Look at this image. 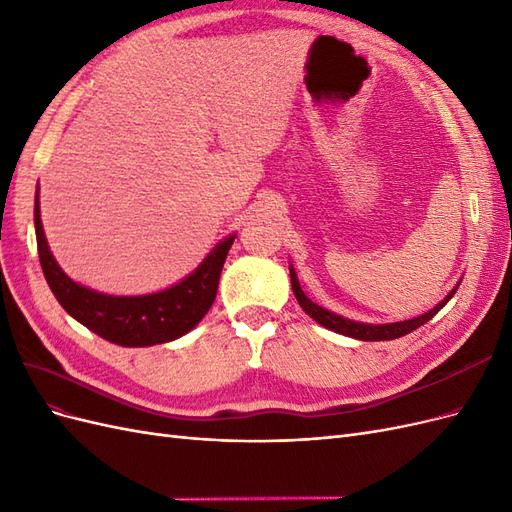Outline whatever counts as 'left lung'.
<instances>
[{
    "label": "left lung",
    "instance_id": "left-lung-1",
    "mask_svg": "<svg viewBox=\"0 0 512 512\" xmlns=\"http://www.w3.org/2000/svg\"><path fill=\"white\" fill-rule=\"evenodd\" d=\"M290 282H292V292L294 297H297L299 305L305 309V314L312 316L318 324L322 327H327L339 335H346V337H354V339H363V342H386V339H397L401 335H408L412 331H416L418 327H423L425 322H429L433 316H436L440 309L453 299V294L457 292L459 284L446 294V299L440 301L436 307L431 309V312H425L423 316L418 318H410V320H401V322H386V324H369V322H356V320H348L339 314L329 312V309H324L320 305H316L314 301H309L305 297V292L299 286L297 280V273L290 267Z\"/></svg>",
    "mask_w": 512,
    "mask_h": 512
}]
</instances>
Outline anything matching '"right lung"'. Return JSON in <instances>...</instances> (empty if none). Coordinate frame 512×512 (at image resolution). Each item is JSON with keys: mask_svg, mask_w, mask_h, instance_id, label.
<instances>
[{"mask_svg": "<svg viewBox=\"0 0 512 512\" xmlns=\"http://www.w3.org/2000/svg\"><path fill=\"white\" fill-rule=\"evenodd\" d=\"M34 224L42 273L59 305L89 331L126 348L166 344L192 331L215 301L224 260L237 237L230 235L220 241L198 269L175 286L141 297H115L76 284L61 271L44 237L38 194Z\"/></svg>", "mask_w": 512, "mask_h": 512, "instance_id": "add662e5", "label": "right lung"}]
</instances>
